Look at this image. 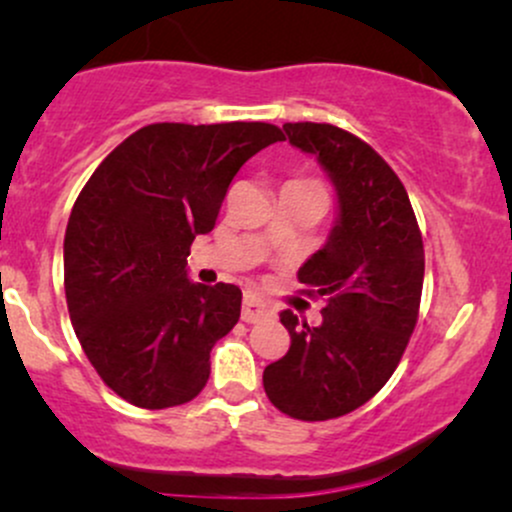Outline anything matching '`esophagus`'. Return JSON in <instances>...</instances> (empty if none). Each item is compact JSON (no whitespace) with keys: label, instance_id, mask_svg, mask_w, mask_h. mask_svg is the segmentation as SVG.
Segmentation results:
<instances>
[{"label":"esophagus","instance_id":"34e87169","mask_svg":"<svg viewBox=\"0 0 512 512\" xmlns=\"http://www.w3.org/2000/svg\"><path fill=\"white\" fill-rule=\"evenodd\" d=\"M272 315V310H269L267 303H262L260 298L255 296H245L243 301V322H248V325H252V322H260L264 320V317Z\"/></svg>","mask_w":512,"mask_h":512}]
</instances>
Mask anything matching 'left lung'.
<instances>
[{"label":"left lung","instance_id":"obj_1","mask_svg":"<svg viewBox=\"0 0 512 512\" xmlns=\"http://www.w3.org/2000/svg\"><path fill=\"white\" fill-rule=\"evenodd\" d=\"M284 132L332 180L337 221L298 269L305 293L325 298L322 322L281 313L291 346L262 383L284 414L327 421L366 404L395 373L419 317L424 243L402 180L366 142L317 122H286Z\"/></svg>","mask_w":512,"mask_h":512}]
</instances>
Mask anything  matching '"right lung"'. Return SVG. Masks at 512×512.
Returning a JSON list of instances; mask_svg holds the SVG:
<instances>
[{"label": "right lung", "mask_w": 512, "mask_h": 512, "mask_svg": "<svg viewBox=\"0 0 512 512\" xmlns=\"http://www.w3.org/2000/svg\"><path fill=\"white\" fill-rule=\"evenodd\" d=\"M274 142L284 132L267 122H158L110 151L76 197L64 233L69 317L103 383L134 407H178L207 385L243 293L190 281L187 255L240 166Z\"/></svg>", "instance_id": "add662e5"}]
</instances>
